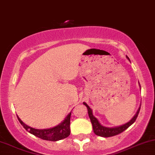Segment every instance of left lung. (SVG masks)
I'll return each instance as SVG.
<instances>
[{"label": "left lung", "mask_w": 155, "mask_h": 155, "mask_svg": "<svg viewBox=\"0 0 155 155\" xmlns=\"http://www.w3.org/2000/svg\"><path fill=\"white\" fill-rule=\"evenodd\" d=\"M127 59L130 60L129 57L127 56ZM139 86H140V83H139ZM84 105H85L87 109V112H88V115H89L90 119H91V121L92 123V125H93V132L94 133L96 134V135L101 136V137H112V136H115L116 135H118V134L121 133L123 132L124 131H125L127 130L128 127H130L134 122L135 121L136 118H137V115H138L139 112H140V107L138 108L137 111L136 112L135 115L132 117V118L131 119L130 121H128L127 123L124 124L123 125L120 126H118V127H107L103 126L102 124H101V123L99 122V120L97 119L96 117L93 115V110L87 104V103L83 102Z\"/></svg>", "instance_id": "8db88e82"}]
</instances>
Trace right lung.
I'll list each match as a JSON object with an SVG mask.
<instances>
[{"instance_id": "1", "label": "right lung", "mask_w": 155, "mask_h": 155, "mask_svg": "<svg viewBox=\"0 0 155 155\" xmlns=\"http://www.w3.org/2000/svg\"><path fill=\"white\" fill-rule=\"evenodd\" d=\"M71 115L70 113L64 119L63 121L61 122L58 125L51 127L49 129H43V130H38V129L32 128L29 126L26 125L23 123L18 116V118L19 120L21 125L25 129V130L32 135H35L36 137H40L42 140H50V141H57L62 139L66 138L68 137L71 134L70 130V122H71Z\"/></svg>"}]
</instances>
